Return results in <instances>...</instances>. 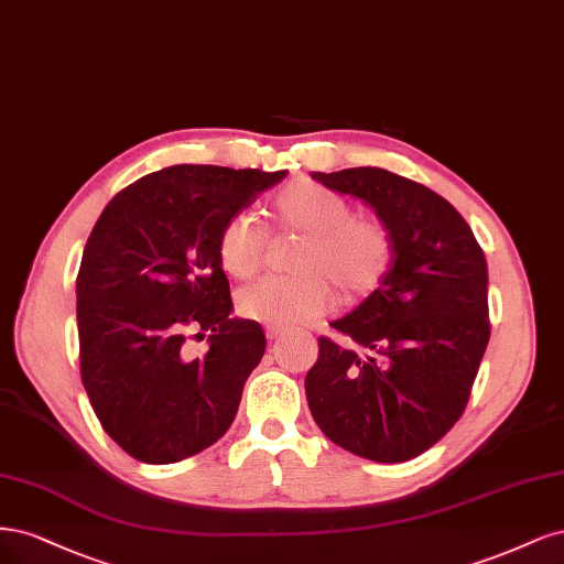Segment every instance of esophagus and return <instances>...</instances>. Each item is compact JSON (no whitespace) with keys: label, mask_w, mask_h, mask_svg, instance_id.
I'll list each match as a JSON object with an SVG mask.
<instances>
[{"label":"esophagus","mask_w":564,"mask_h":564,"mask_svg":"<svg viewBox=\"0 0 564 564\" xmlns=\"http://www.w3.org/2000/svg\"><path fill=\"white\" fill-rule=\"evenodd\" d=\"M264 333H267V339H279L283 335V328H276V325H267Z\"/></svg>","instance_id":"1"}]
</instances>
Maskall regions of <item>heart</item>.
<instances>
[{
    "label": "heart",
    "instance_id": "b5f03b06",
    "mask_svg": "<svg viewBox=\"0 0 564 564\" xmlns=\"http://www.w3.org/2000/svg\"><path fill=\"white\" fill-rule=\"evenodd\" d=\"M283 231L306 236L295 258L293 279H262L241 290L243 318L290 328L323 316L333 290L347 302L368 297L387 276L393 260V236L377 217L354 215V206L314 180H295L271 204ZM267 252V234L250 215L229 217L217 236V260L234 279L258 274Z\"/></svg>",
    "mask_w": 564,
    "mask_h": 564
}]
</instances>
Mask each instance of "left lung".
I'll use <instances>...</instances> for the list:
<instances>
[{
  "label": "left lung",
  "instance_id": "left-lung-1",
  "mask_svg": "<svg viewBox=\"0 0 564 564\" xmlns=\"http://www.w3.org/2000/svg\"><path fill=\"white\" fill-rule=\"evenodd\" d=\"M375 208L393 260L372 295L321 337L308 410L328 438L379 464L414 459L457 424L489 341L487 262L441 194L384 169L312 173Z\"/></svg>",
  "mask_w": 564,
  "mask_h": 564
}]
</instances>
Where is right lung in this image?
<instances>
[{"label":"right lung","mask_w":564,"mask_h":564,"mask_svg":"<svg viewBox=\"0 0 564 564\" xmlns=\"http://www.w3.org/2000/svg\"><path fill=\"white\" fill-rule=\"evenodd\" d=\"M288 171L180 166L121 189L90 231L77 274L79 366L107 435L133 459L173 464L227 433L267 339L231 318L217 236ZM209 335L188 354L186 337Z\"/></svg>","instance_id":"obj_1"}]
</instances>
